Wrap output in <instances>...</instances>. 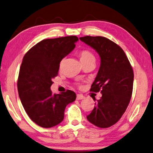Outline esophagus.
Masks as SVG:
<instances>
[{
  "label": "esophagus",
  "mask_w": 153,
  "mask_h": 153,
  "mask_svg": "<svg viewBox=\"0 0 153 153\" xmlns=\"http://www.w3.org/2000/svg\"><path fill=\"white\" fill-rule=\"evenodd\" d=\"M85 97L83 96V95H81V94H78V95H76V100H83L84 99Z\"/></svg>",
  "instance_id": "1"
}]
</instances>
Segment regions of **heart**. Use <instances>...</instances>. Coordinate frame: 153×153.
I'll use <instances>...</instances> for the list:
<instances>
[{
    "label": "heart",
    "instance_id": "b5f03b06",
    "mask_svg": "<svg viewBox=\"0 0 153 153\" xmlns=\"http://www.w3.org/2000/svg\"><path fill=\"white\" fill-rule=\"evenodd\" d=\"M79 58H80L81 62H82V63L83 62H85L88 61H91V60H95V55H94L91 51H89V50H82V51L79 52Z\"/></svg>",
    "mask_w": 153,
    "mask_h": 153
}]
</instances>
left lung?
<instances>
[{"label": "left lung", "mask_w": 153, "mask_h": 153, "mask_svg": "<svg viewBox=\"0 0 153 153\" xmlns=\"http://www.w3.org/2000/svg\"><path fill=\"white\" fill-rule=\"evenodd\" d=\"M79 39L93 48L101 59L97 75L90 91H100L102 95L87 119L95 126L107 128L120 120L130 102L134 81L132 68L122 48L110 39L101 36Z\"/></svg>", "instance_id": "left-lung-1"}]
</instances>
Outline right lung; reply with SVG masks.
<instances>
[{
  "label": "right lung",
  "mask_w": 153,
  "mask_h": 153,
  "mask_svg": "<svg viewBox=\"0 0 153 153\" xmlns=\"http://www.w3.org/2000/svg\"><path fill=\"white\" fill-rule=\"evenodd\" d=\"M76 36L43 39L25 54L17 81L18 93L26 114L45 128L62 122L66 106L76 100L74 91L53 94L51 86L60 62L75 48Z\"/></svg>",
  "instance_id": "right-lung-1"
}]
</instances>
